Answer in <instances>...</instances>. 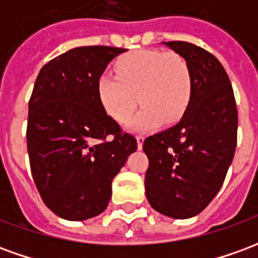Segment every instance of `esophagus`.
I'll return each instance as SVG.
<instances>
[{
    "label": "esophagus",
    "mask_w": 258,
    "mask_h": 258,
    "mask_svg": "<svg viewBox=\"0 0 258 258\" xmlns=\"http://www.w3.org/2000/svg\"><path fill=\"white\" fill-rule=\"evenodd\" d=\"M144 141H145V137H144V135H138V137H137V145H138V149H142Z\"/></svg>",
    "instance_id": "obj_1"
}]
</instances>
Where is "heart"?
Returning <instances> with one entry per match:
<instances>
[{
	"label": "heart",
	"mask_w": 258,
	"mask_h": 258,
	"mask_svg": "<svg viewBox=\"0 0 258 258\" xmlns=\"http://www.w3.org/2000/svg\"><path fill=\"white\" fill-rule=\"evenodd\" d=\"M116 76L102 73L96 81L99 102L112 118L127 121L138 99L144 105L128 124L131 131H145L166 123H177L189 107L194 73L178 53L140 49L118 58Z\"/></svg>",
	"instance_id": "1"
}]
</instances>
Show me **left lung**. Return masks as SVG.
<instances>
[{"label": "left lung", "instance_id": "8db88e82", "mask_svg": "<svg viewBox=\"0 0 258 258\" xmlns=\"http://www.w3.org/2000/svg\"><path fill=\"white\" fill-rule=\"evenodd\" d=\"M163 44L188 60L194 94L178 123L144 141L145 194L160 214L184 220L205 210L221 188L235 155L238 110L227 72L214 55L190 42Z\"/></svg>", "mask_w": 258, "mask_h": 258}]
</instances>
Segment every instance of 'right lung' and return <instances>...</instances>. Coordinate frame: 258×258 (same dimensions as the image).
Wrapping results in <instances>:
<instances>
[{
    "instance_id": "obj_1",
    "label": "right lung",
    "mask_w": 258,
    "mask_h": 258,
    "mask_svg": "<svg viewBox=\"0 0 258 258\" xmlns=\"http://www.w3.org/2000/svg\"><path fill=\"white\" fill-rule=\"evenodd\" d=\"M125 51L73 48L37 76L26 135L31 174L45 206L69 221L105 211L113 178L137 151V140L121 133L96 91L98 77Z\"/></svg>"
}]
</instances>
